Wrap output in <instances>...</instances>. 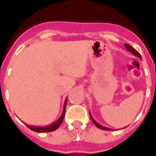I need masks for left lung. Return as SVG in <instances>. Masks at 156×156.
Listing matches in <instances>:
<instances>
[{
    "mask_svg": "<svg viewBox=\"0 0 156 156\" xmlns=\"http://www.w3.org/2000/svg\"><path fill=\"white\" fill-rule=\"evenodd\" d=\"M125 47H126V49H127V50H128V51L131 52V53H132V54H134V55H135L136 57H138L140 59H141V54H140L139 53H138V52H137V50H135V49L133 48V47H131V46H130V45H128V44H127V43H125ZM90 118H91V120H92V121L94 123V124H95V125L96 126V127H97L98 128L102 129V130H112V129H109V128H108V127H103V126H102V125H100V124H99V123H98L97 122L95 121V120H94L93 117H92V115H91V114H90Z\"/></svg>",
    "mask_w": 156,
    "mask_h": 156,
    "instance_id": "left-lung-1",
    "label": "left lung"
}]
</instances>
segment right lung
<instances>
[{
	"mask_svg": "<svg viewBox=\"0 0 156 156\" xmlns=\"http://www.w3.org/2000/svg\"><path fill=\"white\" fill-rule=\"evenodd\" d=\"M66 106H67V99H66L65 102H64V109H63V113H62V114H61V116H60V118H59L57 121L54 122V123H52V124H50V125L45 126V127H36V126L27 125V127H29L30 130H33V131H36V132H39V133L51 132V131L56 130L59 127H60V126H61V124L62 123V122H63V120H64V114H65Z\"/></svg>",
	"mask_w": 156,
	"mask_h": 156,
	"instance_id": "1",
	"label": "right lung"
}]
</instances>
